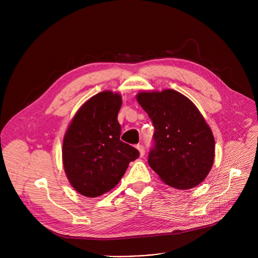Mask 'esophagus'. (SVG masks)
Segmentation results:
<instances>
[{"mask_svg":"<svg viewBox=\"0 0 258 258\" xmlns=\"http://www.w3.org/2000/svg\"><path fill=\"white\" fill-rule=\"evenodd\" d=\"M137 148H138V151H139V153H140V156H141V157L144 156V154H145V148H144V146H143L142 144H138V145H137Z\"/></svg>","mask_w":258,"mask_h":258,"instance_id":"34e87169","label":"esophagus"}]
</instances>
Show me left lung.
Segmentation results:
<instances>
[{"label": "left lung", "instance_id": "1", "mask_svg": "<svg viewBox=\"0 0 258 258\" xmlns=\"http://www.w3.org/2000/svg\"><path fill=\"white\" fill-rule=\"evenodd\" d=\"M137 100L155 127L148 164L173 188L199 185L212 167L214 138L197 106L173 90L142 92Z\"/></svg>", "mask_w": 258, "mask_h": 258}]
</instances>
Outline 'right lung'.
I'll return each instance as SVG.
<instances>
[{
  "label": "right lung",
  "mask_w": 258,
  "mask_h": 258,
  "mask_svg": "<svg viewBox=\"0 0 258 258\" xmlns=\"http://www.w3.org/2000/svg\"><path fill=\"white\" fill-rule=\"evenodd\" d=\"M119 94L98 93L77 111L62 144V162L76 191L96 198L114 188L139 151L120 140Z\"/></svg>",
  "instance_id": "add662e5"
}]
</instances>
